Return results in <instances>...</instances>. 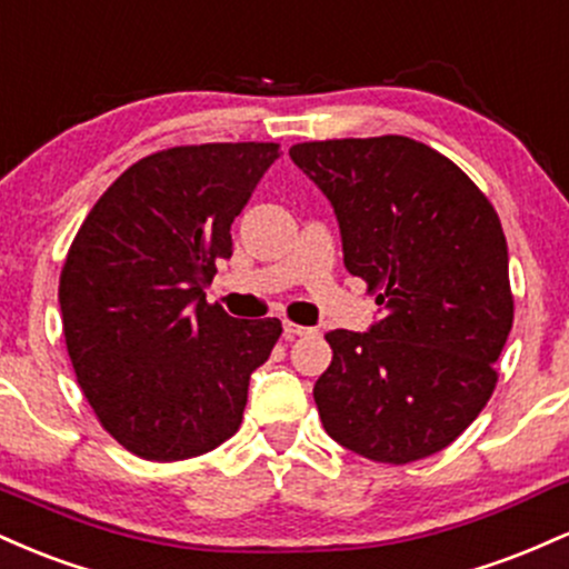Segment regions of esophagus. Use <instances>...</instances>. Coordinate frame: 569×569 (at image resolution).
<instances>
[{
	"label": "esophagus",
	"instance_id": "esophagus-1",
	"mask_svg": "<svg viewBox=\"0 0 569 569\" xmlns=\"http://www.w3.org/2000/svg\"><path fill=\"white\" fill-rule=\"evenodd\" d=\"M307 335H316V329H307V326H297V323H283V339L286 342H291V339L297 337H307Z\"/></svg>",
	"mask_w": 569,
	"mask_h": 569
}]
</instances>
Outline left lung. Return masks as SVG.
<instances>
[{
    "label": "left lung",
    "instance_id": "obj_1",
    "mask_svg": "<svg viewBox=\"0 0 569 569\" xmlns=\"http://www.w3.org/2000/svg\"><path fill=\"white\" fill-rule=\"evenodd\" d=\"M335 208L345 267L377 291L367 331L335 329L318 377L326 433L377 462L441 452L492 396L513 323L500 219L452 160L407 136L293 143Z\"/></svg>",
    "mask_w": 569,
    "mask_h": 569
}]
</instances>
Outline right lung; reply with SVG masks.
I'll return each mask as SVG.
<instances>
[{"label": "right lung", "mask_w": 569, "mask_h": 569, "mask_svg": "<svg viewBox=\"0 0 569 569\" xmlns=\"http://www.w3.org/2000/svg\"><path fill=\"white\" fill-rule=\"evenodd\" d=\"M278 143H200L130 166L82 221L58 286L63 337L84 398L128 452L187 460L243 420L251 375L278 318L238 321L206 302L230 227Z\"/></svg>", "instance_id": "right-lung-1"}]
</instances>
